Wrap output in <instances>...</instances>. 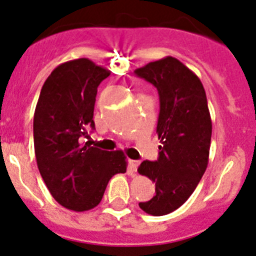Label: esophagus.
<instances>
[{
    "mask_svg": "<svg viewBox=\"0 0 256 256\" xmlns=\"http://www.w3.org/2000/svg\"><path fill=\"white\" fill-rule=\"evenodd\" d=\"M140 162L139 160H128V168L131 170V172H136L138 167H139Z\"/></svg>",
    "mask_w": 256,
    "mask_h": 256,
    "instance_id": "34e87169",
    "label": "esophagus"
}]
</instances>
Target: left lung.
<instances>
[{
  "instance_id": "left-lung-1",
  "label": "left lung",
  "mask_w": 256,
  "mask_h": 256,
  "mask_svg": "<svg viewBox=\"0 0 256 256\" xmlns=\"http://www.w3.org/2000/svg\"><path fill=\"white\" fill-rule=\"evenodd\" d=\"M135 74L160 94V156L138 168L156 184V195L139 206L158 217L182 206L202 180L209 160L212 120L202 82L177 58L149 62Z\"/></svg>"
}]
</instances>
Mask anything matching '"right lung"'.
I'll return each mask as SVG.
<instances>
[{
	"instance_id": "1",
	"label": "right lung",
	"mask_w": 256,
	"mask_h": 256,
	"mask_svg": "<svg viewBox=\"0 0 256 256\" xmlns=\"http://www.w3.org/2000/svg\"><path fill=\"white\" fill-rule=\"evenodd\" d=\"M110 74L88 58L72 60L50 72L39 94L33 124L36 164L50 195L71 210L98 206L111 177L128 167L122 150L82 142L94 128L98 85Z\"/></svg>"
}]
</instances>
